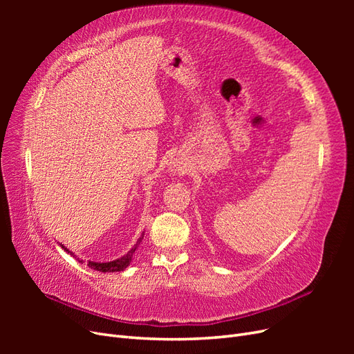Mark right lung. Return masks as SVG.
Wrapping results in <instances>:
<instances>
[{
  "instance_id": "add662e5",
  "label": "right lung",
  "mask_w": 354,
  "mask_h": 354,
  "mask_svg": "<svg viewBox=\"0 0 354 354\" xmlns=\"http://www.w3.org/2000/svg\"><path fill=\"white\" fill-rule=\"evenodd\" d=\"M142 239H143V234L140 238H138V241H137V243L133 246V248L128 251L124 257H121V259H118V260H115V261H109V263H93V261H88V267H91V269H94V270H97V272H103V273H106V272H121V270H124L125 267L130 264V261H131V259H133V254L136 252V250H137V246L140 245V242H142ZM62 248L65 250V246L62 245ZM68 251V250H66Z\"/></svg>"
}]
</instances>
